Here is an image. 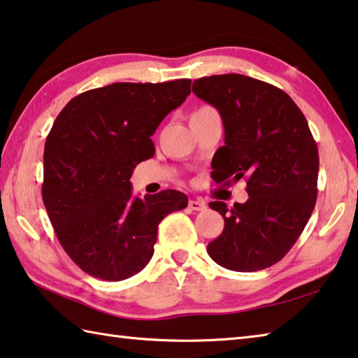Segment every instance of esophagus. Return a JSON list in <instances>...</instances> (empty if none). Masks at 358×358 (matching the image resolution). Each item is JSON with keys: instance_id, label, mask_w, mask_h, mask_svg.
<instances>
[{"instance_id": "esophagus-1", "label": "esophagus", "mask_w": 358, "mask_h": 358, "mask_svg": "<svg viewBox=\"0 0 358 358\" xmlns=\"http://www.w3.org/2000/svg\"><path fill=\"white\" fill-rule=\"evenodd\" d=\"M187 206H189L191 210H194V211H203L205 208H206V203H205L203 200L197 199V200H189V203H187Z\"/></svg>"}]
</instances>
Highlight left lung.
<instances>
[{
	"instance_id": "1",
	"label": "left lung",
	"mask_w": 358,
	"mask_h": 358,
	"mask_svg": "<svg viewBox=\"0 0 358 358\" xmlns=\"http://www.w3.org/2000/svg\"><path fill=\"white\" fill-rule=\"evenodd\" d=\"M192 92L224 122L225 145L213 158V180L244 178L249 194L230 210L211 201L225 225L208 255L230 271L269 268L289 252L315 210L320 155L307 119L287 92L245 75L199 78Z\"/></svg>"
}]
</instances>
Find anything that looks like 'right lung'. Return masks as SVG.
Returning <instances> with one entry per match:
<instances>
[{
  "label": "right lung",
  "mask_w": 358,
  "mask_h": 358,
  "mask_svg": "<svg viewBox=\"0 0 358 358\" xmlns=\"http://www.w3.org/2000/svg\"><path fill=\"white\" fill-rule=\"evenodd\" d=\"M191 94V80L114 83L71 99L45 141L42 199L62 249L89 275L119 282L150 262L158 225L187 197H133V169L152 136Z\"/></svg>",
  "instance_id": "1"
}]
</instances>
